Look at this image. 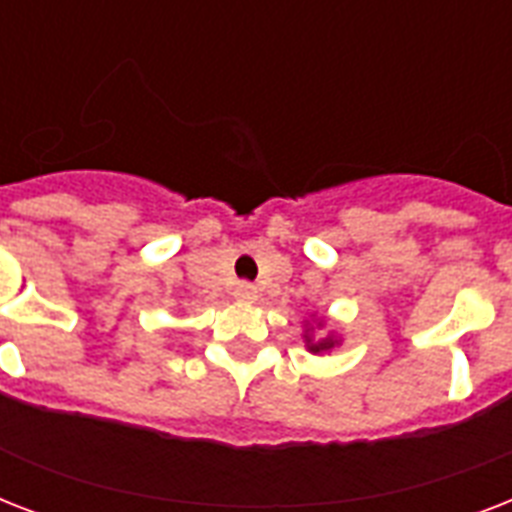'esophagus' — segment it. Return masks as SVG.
Instances as JSON below:
<instances>
[{
    "label": "esophagus",
    "instance_id": "esophagus-1",
    "mask_svg": "<svg viewBox=\"0 0 512 512\" xmlns=\"http://www.w3.org/2000/svg\"><path fill=\"white\" fill-rule=\"evenodd\" d=\"M233 297L241 300V303H252L257 297V287H252L247 281H241V284H236V289H233Z\"/></svg>",
    "mask_w": 512,
    "mask_h": 512
}]
</instances>
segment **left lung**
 Here are the masks:
<instances>
[{
  "label": "left lung",
  "instance_id": "obj_1",
  "mask_svg": "<svg viewBox=\"0 0 512 512\" xmlns=\"http://www.w3.org/2000/svg\"><path fill=\"white\" fill-rule=\"evenodd\" d=\"M305 345L311 353H324V350H332L337 345V337L335 335H327L324 340H313L311 335H305Z\"/></svg>",
  "mask_w": 512,
  "mask_h": 512
}]
</instances>
